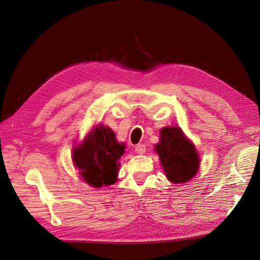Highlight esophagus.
Returning a JSON list of instances; mask_svg holds the SVG:
<instances>
[{"mask_svg":"<svg viewBox=\"0 0 260 260\" xmlns=\"http://www.w3.org/2000/svg\"><path fill=\"white\" fill-rule=\"evenodd\" d=\"M135 152L139 155H142L146 152V147L144 144H138L137 146H135Z\"/></svg>","mask_w":260,"mask_h":260,"instance_id":"esophagus-1","label":"esophagus"}]
</instances>
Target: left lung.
I'll return each mask as SVG.
<instances>
[{"label":"left lung","mask_w":260,"mask_h":260,"mask_svg":"<svg viewBox=\"0 0 260 260\" xmlns=\"http://www.w3.org/2000/svg\"><path fill=\"white\" fill-rule=\"evenodd\" d=\"M155 151L167 178L175 184L189 181L199 169L200 159L196 147L178 126H167L160 131Z\"/></svg>","instance_id":"obj_1"}]
</instances>
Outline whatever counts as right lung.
Returning <instances> with one entry per match:
<instances>
[{"label": "right lung", "instance_id": "1", "mask_svg": "<svg viewBox=\"0 0 260 260\" xmlns=\"http://www.w3.org/2000/svg\"><path fill=\"white\" fill-rule=\"evenodd\" d=\"M124 143L117 142L115 133L99 125L73 149V160L83 180L93 187L112 185L117 181L118 162L124 154Z\"/></svg>", "mask_w": 260, "mask_h": 260}]
</instances>
